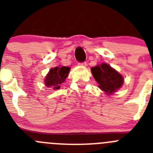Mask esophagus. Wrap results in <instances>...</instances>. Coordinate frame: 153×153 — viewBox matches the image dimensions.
I'll list each match as a JSON object with an SVG mask.
<instances>
[{
    "instance_id": "esophagus-1",
    "label": "esophagus",
    "mask_w": 153,
    "mask_h": 153,
    "mask_svg": "<svg viewBox=\"0 0 153 153\" xmlns=\"http://www.w3.org/2000/svg\"><path fill=\"white\" fill-rule=\"evenodd\" d=\"M79 65L83 66V67H86V65H87V63H86V62H83V63H79Z\"/></svg>"
}]
</instances>
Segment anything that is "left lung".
<instances>
[{
    "label": "left lung",
    "instance_id": "1",
    "mask_svg": "<svg viewBox=\"0 0 153 153\" xmlns=\"http://www.w3.org/2000/svg\"><path fill=\"white\" fill-rule=\"evenodd\" d=\"M93 77L99 83V88L108 94H112L122 86L123 78L117 71L106 63L91 68Z\"/></svg>",
    "mask_w": 153,
    "mask_h": 153
}]
</instances>
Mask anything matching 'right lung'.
Wrapping results in <instances>:
<instances>
[{"mask_svg":"<svg viewBox=\"0 0 153 153\" xmlns=\"http://www.w3.org/2000/svg\"><path fill=\"white\" fill-rule=\"evenodd\" d=\"M70 67H61L52 68L45 78V84L47 87L52 86L53 90L60 89V84L63 83L70 72Z\"/></svg>","mask_w":153,"mask_h":153,"instance_id":"obj_1","label":"right lung"}]
</instances>
